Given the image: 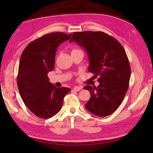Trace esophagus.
<instances>
[{
	"label": "esophagus",
	"instance_id": "obj_1",
	"mask_svg": "<svg viewBox=\"0 0 153 153\" xmlns=\"http://www.w3.org/2000/svg\"><path fill=\"white\" fill-rule=\"evenodd\" d=\"M82 89V87H79V86H76L74 87L73 89L75 91H80Z\"/></svg>",
	"mask_w": 153,
	"mask_h": 153
}]
</instances>
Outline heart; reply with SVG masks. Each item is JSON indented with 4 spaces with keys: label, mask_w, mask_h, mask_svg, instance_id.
Instances as JSON below:
<instances>
[{
    "label": "heart",
    "mask_w": 153,
    "mask_h": 153,
    "mask_svg": "<svg viewBox=\"0 0 153 153\" xmlns=\"http://www.w3.org/2000/svg\"><path fill=\"white\" fill-rule=\"evenodd\" d=\"M77 51V49H75V48H74V49H73L72 51H71V52H74V51Z\"/></svg>",
    "instance_id": "heart-1"
}]
</instances>
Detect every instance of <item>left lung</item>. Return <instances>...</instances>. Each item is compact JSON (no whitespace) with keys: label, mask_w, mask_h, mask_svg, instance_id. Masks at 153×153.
Returning a JSON list of instances; mask_svg holds the SVG:
<instances>
[{"label":"left lung","mask_w":153,"mask_h":153,"mask_svg":"<svg viewBox=\"0 0 153 153\" xmlns=\"http://www.w3.org/2000/svg\"><path fill=\"white\" fill-rule=\"evenodd\" d=\"M74 41L86 51L89 72L99 76L98 87L83 88L91 93L85 108L97 116H109L121 105L129 87L131 68L124 48L102 31L74 32L70 40Z\"/></svg>","instance_id":"obj_1"}]
</instances>
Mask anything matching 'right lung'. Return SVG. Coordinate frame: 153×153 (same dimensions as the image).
I'll return each mask as SVG.
<instances>
[{
  "label": "right lung",
  "instance_id": "right-lung-1",
  "mask_svg": "<svg viewBox=\"0 0 153 153\" xmlns=\"http://www.w3.org/2000/svg\"><path fill=\"white\" fill-rule=\"evenodd\" d=\"M71 34L54 32L32 41L25 48L19 60L17 84L24 104L39 118L56 115L62 106L64 97L71 89L57 88L49 82L47 74L54 68L58 46Z\"/></svg>",
  "mask_w": 153,
  "mask_h": 153
}]
</instances>
